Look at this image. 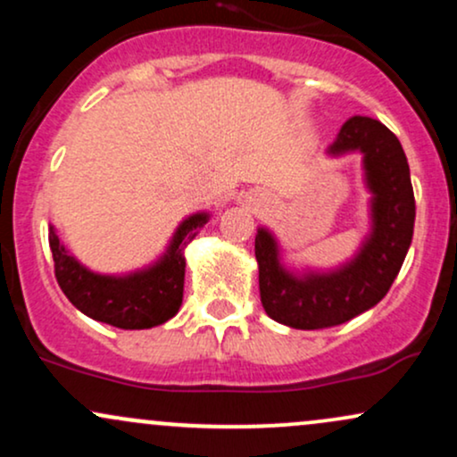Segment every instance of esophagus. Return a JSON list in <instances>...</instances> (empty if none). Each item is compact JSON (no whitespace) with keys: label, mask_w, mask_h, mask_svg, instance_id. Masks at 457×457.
<instances>
[{"label":"esophagus","mask_w":457,"mask_h":457,"mask_svg":"<svg viewBox=\"0 0 457 457\" xmlns=\"http://www.w3.org/2000/svg\"><path fill=\"white\" fill-rule=\"evenodd\" d=\"M264 202H266L264 197H255V199H253V206H262V204H264Z\"/></svg>","instance_id":"1"}]
</instances>
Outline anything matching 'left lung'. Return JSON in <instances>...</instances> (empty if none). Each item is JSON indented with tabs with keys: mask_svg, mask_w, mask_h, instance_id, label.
<instances>
[{
	"mask_svg": "<svg viewBox=\"0 0 457 457\" xmlns=\"http://www.w3.org/2000/svg\"><path fill=\"white\" fill-rule=\"evenodd\" d=\"M363 154L371 191V234L356 258L333 272L298 277L279 264V246L258 229L255 260L264 312L286 327L316 330L348 322L380 303L400 272L414 228V193L400 139L378 120L354 115L339 130L328 154Z\"/></svg>",
	"mask_w": 457,
	"mask_h": 457,
	"instance_id": "8db88e82",
	"label": "left lung"
}]
</instances>
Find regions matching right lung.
I'll list each match as a JSON object with an SVG mask.
<instances>
[{
    "label": "right lung",
    "instance_id": "add662e5",
    "mask_svg": "<svg viewBox=\"0 0 457 457\" xmlns=\"http://www.w3.org/2000/svg\"><path fill=\"white\" fill-rule=\"evenodd\" d=\"M208 221L206 212L185 219L176 229L170 249L154 266L124 277L96 275L68 255L55 229L49 246L55 262V279L79 312L118 328H152L174 318L185 290V249Z\"/></svg>",
    "mask_w": 457,
    "mask_h": 457
}]
</instances>
